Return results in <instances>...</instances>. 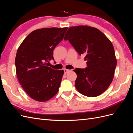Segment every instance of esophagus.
<instances>
[{
  "label": "esophagus",
  "mask_w": 133,
  "mask_h": 133,
  "mask_svg": "<svg viewBox=\"0 0 133 133\" xmlns=\"http://www.w3.org/2000/svg\"><path fill=\"white\" fill-rule=\"evenodd\" d=\"M64 73L65 74H66L68 72H69V71H71V70H68V69H65L64 70Z\"/></svg>",
  "instance_id": "esophagus-1"
}]
</instances>
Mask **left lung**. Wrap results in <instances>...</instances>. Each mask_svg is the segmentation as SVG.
Masks as SVG:
<instances>
[{
    "label": "left lung",
    "instance_id": "obj_1",
    "mask_svg": "<svg viewBox=\"0 0 133 133\" xmlns=\"http://www.w3.org/2000/svg\"><path fill=\"white\" fill-rule=\"evenodd\" d=\"M80 55L85 56L87 67L76 68L75 86L82 94L95 97L103 94L114 78L116 58L114 46L103 33L87 25L71 26L64 38Z\"/></svg>",
    "mask_w": 133,
    "mask_h": 133
}]
</instances>
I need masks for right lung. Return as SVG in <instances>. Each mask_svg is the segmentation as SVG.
Masks as SVG:
<instances>
[{
	"label": "right lung",
	"instance_id": "obj_1",
	"mask_svg": "<svg viewBox=\"0 0 133 133\" xmlns=\"http://www.w3.org/2000/svg\"><path fill=\"white\" fill-rule=\"evenodd\" d=\"M68 28H45L28 35L18 48L15 64L19 83L31 98L44 102L57 94L64 70H54L46 62L54 60L53 50Z\"/></svg>",
	"mask_w": 133,
	"mask_h": 133
}]
</instances>
